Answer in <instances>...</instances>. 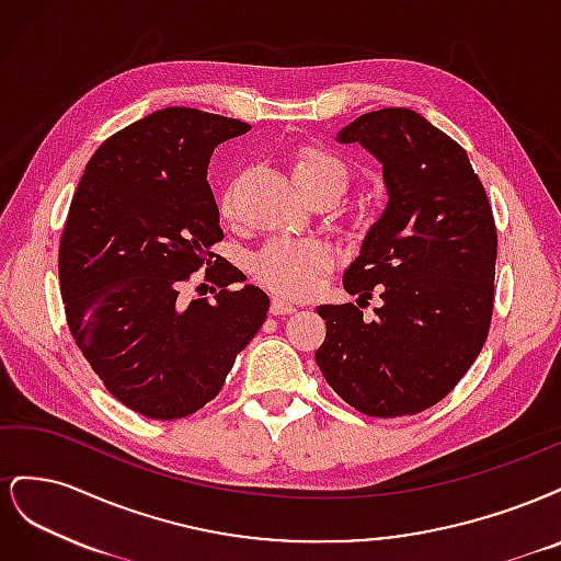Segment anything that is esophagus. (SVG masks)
Wrapping results in <instances>:
<instances>
[{
  "label": "esophagus",
  "mask_w": 561,
  "mask_h": 561,
  "mask_svg": "<svg viewBox=\"0 0 561 561\" xmlns=\"http://www.w3.org/2000/svg\"><path fill=\"white\" fill-rule=\"evenodd\" d=\"M295 311H297L295 304H290L287 299H283V297L271 299V316H290Z\"/></svg>",
  "instance_id": "34e87169"
}]
</instances>
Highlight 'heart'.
Masks as SVG:
<instances>
[{"label": "heart", "instance_id": "b5f03b06", "mask_svg": "<svg viewBox=\"0 0 561 561\" xmlns=\"http://www.w3.org/2000/svg\"><path fill=\"white\" fill-rule=\"evenodd\" d=\"M293 175L299 190L316 184H336L344 190V163L320 147H301L293 157ZM222 217H233L231 194L219 198ZM332 264V248L313 236H276L252 254L250 271L254 280L283 297H304L316 290L320 276Z\"/></svg>", "mask_w": 561, "mask_h": 561}]
</instances>
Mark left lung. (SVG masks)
Instances as JSON below:
<instances>
[{
  "mask_svg": "<svg viewBox=\"0 0 561 561\" xmlns=\"http://www.w3.org/2000/svg\"><path fill=\"white\" fill-rule=\"evenodd\" d=\"M381 163L388 203L344 274L348 295L382 297L365 321L355 304H322L316 363L334 393L367 416L437 404L478 358L494 311L496 225L466 149L414 110L367 112L336 133Z\"/></svg>",
  "mask_w": 561,
  "mask_h": 561,
  "instance_id": "left-lung-1",
  "label": "left lung"
}]
</instances>
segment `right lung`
I'll list each match as a JSON object with an SVG mask.
<instances>
[{"label":"right lung","instance_id":"1","mask_svg":"<svg viewBox=\"0 0 561 561\" xmlns=\"http://www.w3.org/2000/svg\"><path fill=\"white\" fill-rule=\"evenodd\" d=\"M248 130L239 118L159 110L100 145L72 196L58 254L67 328L110 393L147 419L210 402L266 318L268 297L231 288L245 276L213 252L225 233L208 163ZM201 265L220 290L186 305L179 285Z\"/></svg>","mask_w":561,"mask_h":561}]
</instances>
